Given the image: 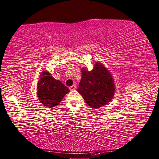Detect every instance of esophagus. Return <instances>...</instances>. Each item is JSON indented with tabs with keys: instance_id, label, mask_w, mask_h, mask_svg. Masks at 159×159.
Instances as JSON below:
<instances>
[{
	"instance_id": "1",
	"label": "esophagus",
	"mask_w": 159,
	"mask_h": 159,
	"mask_svg": "<svg viewBox=\"0 0 159 159\" xmlns=\"http://www.w3.org/2000/svg\"><path fill=\"white\" fill-rule=\"evenodd\" d=\"M76 88V86L75 85H73L72 86L70 87V89L71 90V91H74V90H75Z\"/></svg>"
}]
</instances>
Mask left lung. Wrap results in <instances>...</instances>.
Listing matches in <instances>:
<instances>
[{
    "label": "left lung",
    "mask_w": 159,
    "mask_h": 159,
    "mask_svg": "<svg viewBox=\"0 0 159 159\" xmlns=\"http://www.w3.org/2000/svg\"><path fill=\"white\" fill-rule=\"evenodd\" d=\"M81 72L77 91L89 107L98 109L111 101L116 88L112 75L103 65L96 61L91 71L83 67Z\"/></svg>",
    "instance_id": "left-lung-1"
}]
</instances>
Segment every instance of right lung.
I'll list each match as a JSON object with an SVG mask.
<instances>
[{"instance_id": "add662e5", "label": "right lung", "mask_w": 159, "mask_h": 159, "mask_svg": "<svg viewBox=\"0 0 159 159\" xmlns=\"http://www.w3.org/2000/svg\"><path fill=\"white\" fill-rule=\"evenodd\" d=\"M37 83V95L39 101L46 107L53 108L60 103L70 89L60 80L55 79L47 70L40 75Z\"/></svg>"}]
</instances>
